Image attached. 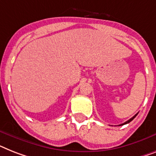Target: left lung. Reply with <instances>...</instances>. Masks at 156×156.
<instances>
[{
  "mask_svg": "<svg viewBox=\"0 0 156 156\" xmlns=\"http://www.w3.org/2000/svg\"><path fill=\"white\" fill-rule=\"evenodd\" d=\"M137 114H138V113H137ZM137 114H136V115H134V116H133V117H132V118H131V119H129V120H127V121H126V122H125V123H122V124H119V126H122V125H124V124H127V123H130V122L132 121V120H133V119H134V118H135V117H136V115H137Z\"/></svg>",
  "mask_w": 156,
  "mask_h": 156,
  "instance_id": "8db88e82",
  "label": "left lung"
}]
</instances>
